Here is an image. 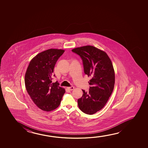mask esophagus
<instances>
[{"mask_svg": "<svg viewBox=\"0 0 148 148\" xmlns=\"http://www.w3.org/2000/svg\"><path fill=\"white\" fill-rule=\"evenodd\" d=\"M68 89H70V90H72L74 89V87L73 86H71L70 87H68Z\"/></svg>", "mask_w": 148, "mask_h": 148, "instance_id": "1", "label": "esophagus"}]
</instances>
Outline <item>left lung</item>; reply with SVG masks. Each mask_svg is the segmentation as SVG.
Returning <instances> with one entry per match:
<instances>
[{
	"label": "left lung",
	"mask_w": 148,
	"mask_h": 148,
	"mask_svg": "<svg viewBox=\"0 0 148 148\" xmlns=\"http://www.w3.org/2000/svg\"><path fill=\"white\" fill-rule=\"evenodd\" d=\"M79 55L83 62L84 72L91 79L88 82L89 91H83L78 99V105L83 113L92 115L105 106L113 90L115 72L113 64L103 51L90 45L72 50Z\"/></svg>",
	"instance_id": "left-lung-1"
}]
</instances>
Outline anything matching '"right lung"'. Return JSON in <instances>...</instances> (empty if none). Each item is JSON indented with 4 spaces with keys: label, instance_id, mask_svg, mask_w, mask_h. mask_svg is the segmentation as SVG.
I'll use <instances>...</instances> for the list:
<instances>
[{
    "label": "right lung",
    "instance_id": "obj_1",
    "mask_svg": "<svg viewBox=\"0 0 148 148\" xmlns=\"http://www.w3.org/2000/svg\"><path fill=\"white\" fill-rule=\"evenodd\" d=\"M64 51L49 49L39 53L31 60L27 69L25 76L27 91L35 104L43 111L57 109L65 93L58 81L53 83L51 80L55 65Z\"/></svg>",
    "mask_w": 148,
    "mask_h": 148
}]
</instances>
